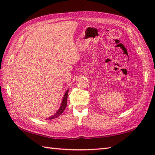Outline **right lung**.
<instances>
[{"instance_id": "right-lung-1", "label": "right lung", "mask_w": 155, "mask_h": 155, "mask_svg": "<svg viewBox=\"0 0 155 155\" xmlns=\"http://www.w3.org/2000/svg\"><path fill=\"white\" fill-rule=\"evenodd\" d=\"M68 89H67V91H66L65 93L64 94L63 96V98H62V103H61V104L60 107H59L58 110L56 112L55 114L52 115V116L48 117L47 119H48V120H51V119H54V118H57L60 115L63 113L64 110H65L66 107H67V98H68ZM46 119V120H47Z\"/></svg>"}]
</instances>
